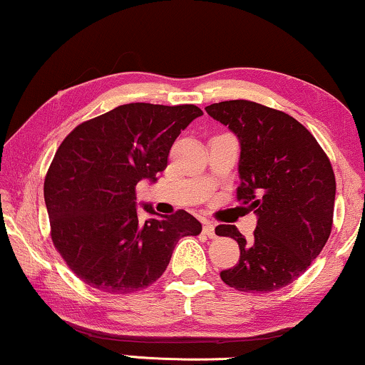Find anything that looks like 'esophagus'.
<instances>
[{"instance_id":"obj_1","label":"esophagus","mask_w":365,"mask_h":365,"mask_svg":"<svg viewBox=\"0 0 365 365\" xmlns=\"http://www.w3.org/2000/svg\"><path fill=\"white\" fill-rule=\"evenodd\" d=\"M202 232L206 234L209 239H214L216 237V227H214V224L211 221H204V226H202Z\"/></svg>"}]
</instances>
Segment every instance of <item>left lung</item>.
<instances>
[{"label":"left lung","instance_id":"obj_1","mask_svg":"<svg viewBox=\"0 0 365 365\" xmlns=\"http://www.w3.org/2000/svg\"><path fill=\"white\" fill-rule=\"evenodd\" d=\"M206 113L237 138V199L257 216L251 242L236 226L216 227L241 249L239 262L221 279L244 292L277 291L326 246L336 199L331 161L301 123L277 109L236 99L214 103Z\"/></svg>","mask_w":365,"mask_h":365}]
</instances>
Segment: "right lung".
Wrapping results in <instances>:
<instances>
[{
	"label": "right lung",
	"instance_id": "obj_1",
	"mask_svg": "<svg viewBox=\"0 0 365 365\" xmlns=\"http://www.w3.org/2000/svg\"><path fill=\"white\" fill-rule=\"evenodd\" d=\"M202 111L194 104L131 103L79 124L58 148L44 179L51 239L68 267L98 291L129 294L158 281L178 241L197 236L186 211L161 216L136 184L156 182L173 143Z\"/></svg>",
	"mask_w": 365,
	"mask_h": 365
}]
</instances>
